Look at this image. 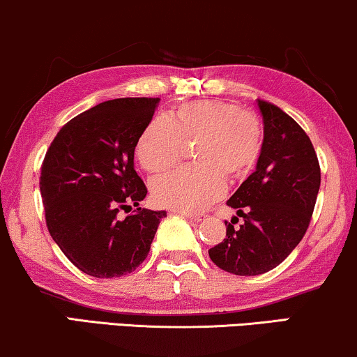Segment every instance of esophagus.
I'll list each match as a JSON object with an SVG mask.
<instances>
[{"instance_id": "esophagus-1", "label": "esophagus", "mask_w": 357, "mask_h": 357, "mask_svg": "<svg viewBox=\"0 0 357 357\" xmlns=\"http://www.w3.org/2000/svg\"><path fill=\"white\" fill-rule=\"evenodd\" d=\"M181 215H183V217H185L188 220H190V222H194V223H199V222H202V220L205 218L204 215H194V213H185V212H179Z\"/></svg>"}]
</instances>
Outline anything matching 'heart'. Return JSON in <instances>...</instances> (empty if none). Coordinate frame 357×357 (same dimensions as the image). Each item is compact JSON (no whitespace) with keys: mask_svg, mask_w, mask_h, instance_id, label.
<instances>
[{"mask_svg":"<svg viewBox=\"0 0 357 357\" xmlns=\"http://www.w3.org/2000/svg\"><path fill=\"white\" fill-rule=\"evenodd\" d=\"M264 142L260 118L238 103L197 100L183 103L169 118H155L140 135L135 155L144 169L173 168L184 145L195 144L197 167L176 169L152 183L155 202L181 212H200L225 194V179L245 176L257 162Z\"/></svg>","mask_w":357,"mask_h":357,"instance_id":"obj_1","label":"heart"}]
</instances>
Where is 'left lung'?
I'll return each mask as SVG.
<instances>
[{
  "instance_id": "left-lung-1",
  "label": "left lung",
  "mask_w": 357,
  "mask_h": 357,
  "mask_svg": "<svg viewBox=\"0 0 357 357\" xmlns=\"http://www.w3.org/2000/svg\"><path fill=\"white\" fill-rule=\"evenodd\" d=\"M264 142L257 168L228 205L243 217L227 225V238L208 250L225 272L254 277L280 265L304 238L320 188V167L304 129L277 105L257 100ZM228 222H225V225Z\"/></svg>"
}]
</instances>
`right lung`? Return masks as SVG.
<instances>
[{
    "instance_id": "add662e5",
    "label": "right lung",
    "mask_w": 357,
    "mask_h": 357,
    "mask_svg": "<svg viewBox=\"0 0 357 357\" xmlns=\"http://www.w3.org/2000/svg\"><path fill=\"white\" fill-rule=\"evenodd\" d=\"M160 98H116L59 129L40 169V192L54 243L80 272L128 275L147 257L165 210L139 207L147 195L134 150ZM134 204L136 208L130 214ZM121 209L130 215L119 217Z\"/></svg>"
}]
</instances>
